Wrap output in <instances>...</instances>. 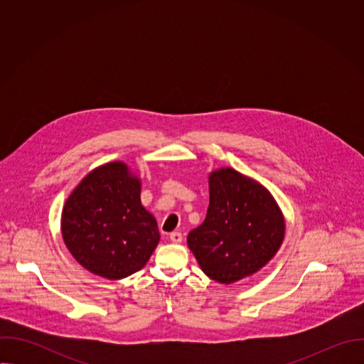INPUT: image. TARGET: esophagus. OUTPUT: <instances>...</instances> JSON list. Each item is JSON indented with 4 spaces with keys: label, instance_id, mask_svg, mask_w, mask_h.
<instances>
[{
    "label": "esophagus",
    "instance_id": "esophagus-1",
    "mask_svg": "<svg viewBox=\"0 0 364 364\" xmlns=\"http://www.w3.org/2000/svg\"><path fill=\"white\" fill-rule=\"evenodd\" d=\"M170 240H171L173 243H181L183 236H181L180 232H173V233H170Z\"/></svg>",
    "mask_w": 364,
    "mask_h": 364
}]
</instances>
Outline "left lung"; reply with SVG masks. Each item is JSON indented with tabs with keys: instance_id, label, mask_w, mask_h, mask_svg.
<instances>
[{
	"instance_id": "8db88e82",
	"label": "left lung",
	"mask_w": 364,
	"mask_h": 364,
	"mask_svg": "<svg viewBox=\"0 0 364 364\" xmlns=\"http://www.w3.org/2000/svg\"><path fill=\"white\" fill-rule=\"evenodd\" d=\"M204 222L187 236L201 271L232 284L265 267L279 249L285 223L267 188L232 168L209 176Z\"/></svg>"
}]
</instances>
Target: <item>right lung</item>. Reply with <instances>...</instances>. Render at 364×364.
Here are the masks:
<instances>
[{
	"label": "right lung",
	"instance_id": "right-lung-1",
	"mask_svg": "<svg viewBox=\"0 0 364 364\" xmlns=\"http://www.w3.org/2000/svg\"><path fill=\"white\" fill-rule=\"evenodd\" d=\"M139 193V180L115 161L89 173L66 200L63 240L92 274L127 278L142 269L157 247L159 226L144 209Z\"/></svg>",
	"mask_w": 364,
	"mask_h": 364
}]
</instances>
